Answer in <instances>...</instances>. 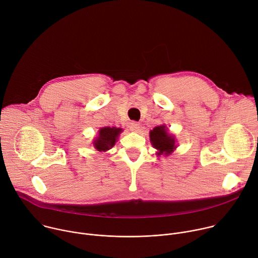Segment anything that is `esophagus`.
<instances>
[{"label":"esophagus","mask_w":258,"mask_h":258,"mask_svg":"<svg viewBox=\"0 0 258 258\" xmlns=\"http://www.w3.org/2000/svg\"><path fill=\"white\" fill-rule=\"evenodd\" d=\"M131 130L132 131H134V132H138V131H140V127H141V124L139 123V122H137V121H132L131 122Z\"/></svg>","instance_id":"1"}]
</instances>
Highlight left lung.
I'll list each match as a JSON object with an SVG mask.
<instances>
[{
  "label": "left lung",
  "instance_id": "obj_1",
  "mask_svg": "<svg viewBox=\"0 0 258 258\" xmlns=\"http://www.w3.org/2000/svg\"><path fill=\"white\" fill-rule=\"evenodd\" d=\"M150 140L152 142V145L154 146V148L159 151V155L163 153L168 155L175 148L174 139L168 136V134L164 130V126L162 125L156 126L153 131L150 132Z\"/></svg>",
  "mask_w": 258,
  "mask_h": 258
}]
</instances>
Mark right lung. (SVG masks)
<instances>
[{
    "label": "right lung",
    "instance_id": "right-lung-1",
    "mask_svg": "<svg viewBox=\"0 0 258 258\" xmlns=\"http://www.w3.org/2000/svg\"><path fill=\"white\" fill-rule=\"evenodd\" d=\"M121 132L120 128L116 127H104L101 128L99 132V137L95 141L94 146L98 151H107L111 147L114 146L115 140L119 133Z\"/></svg>",
    "mask_w": 258,
    "mask_h": 258
}]
</instances>
